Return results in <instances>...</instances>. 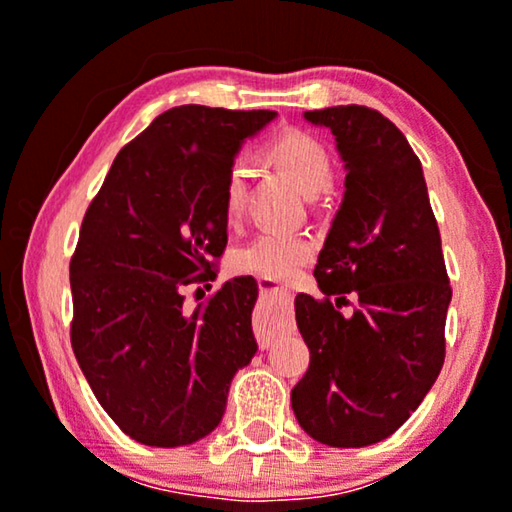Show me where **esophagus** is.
I'll list each match as a JSON object with an SVG mask.
<instances>
[{"label": "esophagus", "instance_id": "1", "mask_svg": "<svg viewBox=\"0 0 512 512\" xmlns=\"http://www.w3.org/2000/svg\"><path fill=\"white\" fill-rule=\"evenodd\" d=\"M291 303H293L291 291L277 289V286L275 289H263L261 305H258L256 319H254L258 345L268 347L279 333L289 331Z\"/></svg>", "mask_w": 512, "mask_h": 512}]
</instances>
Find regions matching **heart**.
I'll use <instances>...</instances> for the list:
<instances>
[{
	"label": "heart",
	"instance_id": "obj_1",
	"mask_svg": "<svg viewBox=\"0 0 512 512\" xmlns=\"http://www.w3.org/2000/svg\"><path fill=\"white\" fill-rule=\"evenodd\" d=\"M265 158L284 172L305 195H317L328 188L333 179L331 158L317 139L300 130L279 135L265 146ZM244 170L240 165L230 167L223 191V207L228 216L242 209L244 200ZM314 256V242L300 233H282V230H263L251 237L247 244L233 254V268L244 275L286 282Z\"/></svg>",
	"mask_w": 512,
	"mask_h": 512
}]
</instances>
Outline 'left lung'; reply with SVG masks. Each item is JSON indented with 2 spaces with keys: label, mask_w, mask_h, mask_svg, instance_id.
Segmentation results:
<instances>
[{
  "label": "left lung",
  "mask_w": 512,
  "mask_h": 512,
  "mask_svg": "<svg viewBox=\"0 0 512 512\" xmlns=\"http://www.w3.org/2000/svg\"><path fill=\"white\" fill-rule=\"evenodd\" d=\"M345 163V195L319 251L324 300L296 296L310 368L291 391L307 436L331 447L389 438L436 382L452 300L422 163L380 111H305ZM355 298L352 315L337 307Z\"/></svg>",
  "instance_id": "left-lung-1"
}]
</instances>
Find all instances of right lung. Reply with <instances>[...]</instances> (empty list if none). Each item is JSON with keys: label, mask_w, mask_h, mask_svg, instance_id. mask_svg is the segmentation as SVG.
I'll return each instance as SVG.
<instances>
[{"label": "right lung", "mask_w": 512, "mask_h": 512, "mask_svg": "<svg viewBox=\"0 0 512 512\" xmlns=\"http://www.w3.org/2000/svg\"><path fill=\"white\" fill-rule=\"evenodd\" d=\"M277 111L174 107L118 151L69 263L72 349L93 394L132 440L181 447L226 412L256 354L258 286L235 277L188 314L181 289L214 277L228 242L226 177Z\"/></svg>", "instance_id": "obj_1"}]
</instances>
